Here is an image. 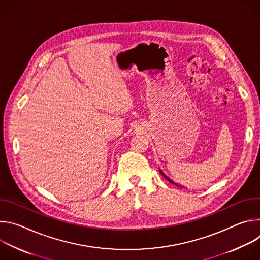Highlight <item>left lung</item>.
Segmentation results:
<instances>
[{
	"mask_svg": "<svg viewBox=\"0 0 260 260\" xmlns=\"http://www.w3.org/2000/svg\"><path fill=\"white\" fill-rule=\"evenodd\" d=\"M159 172H160V173H161V175H162V176H164V177H165V178H166V179H167V180H168V181H170V182H171V183H173V184H175V185H176V186H179V187H182V186H181V185H179V184H177V183H175V182H174V181H173V180H171V179H170V178H169V177H168V176H167V175H166V174H165V173H164V172H162V171H161V170H160V169H159Z\"/></svg>",
	"mask_w": 260,
	"mask_h": 260,
	"instance_id": "obj_1",
	"label": "left lung"
}]
</instances>
